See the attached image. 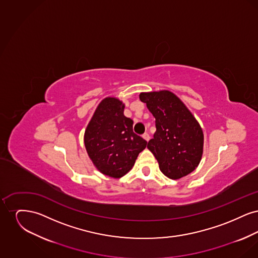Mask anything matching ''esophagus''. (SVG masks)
Instances as JSON below:
<instances>
[{
	"mask_svg": "<svg viewBox=\"0 0 258 258\" xmlns=\"http://www.w3.org/2000/svg\"><path fill=\"white\" fill-rule=\"evenodd\" d=\"M142 137L146 140V141H149L150 140V136H149V135H148L147 133H145L144 135H142Z\"/></svg>",
	"mask_w": 258,
	"mask_h": 258,
	"instance_id": "esophagus-1",
	"label": "esophagus"
}]
</instances>
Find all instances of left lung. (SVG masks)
Instances as JSON below:
<instances>
[{"label":"left lung","mask_w":258,"mask_h":258,"mask_svg":"<svg viewBox=\"0 0 258 258\" xmlns=\"http://www.w3.org/2000/svg\"><path fill=\"white\" fill-rule=\"evenodd\" d=\"M139 98L156 118L157 131L147 148L160 171L172 180L191 173L202 159L204 145L203 131L196 117L168 90L140 93Z\"/></svg>","instance_id":"1"}]
</instances>
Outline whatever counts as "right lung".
<instances>
[{
	"label": "right lung",
	"instance_id": "right-lung-1",
	"mask_svg": "<svg viewBox=\"0 0 258 258\" xmlns=\"http://www.w3.org/2000/svg\"><path fill=\"white\" fill-rule=\"evenodd\" d=\"M123 109L124 103L119 98H103L84 134L87 153L95 167L115 179L133 168L147 146V141L134 133V121L123 115Z\"/></svg>",
	"mask_w": 258,
	"mask_h": 258
}]
</instances>
